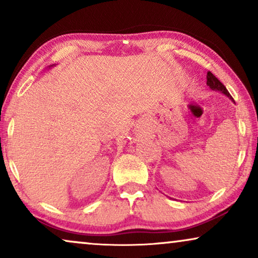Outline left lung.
Listing matches in <instances>:
<instances>
[{
	"mask_svg": "<svg viewBox=\"0 0 258 258\" xmlns=\"http://www.w3.org/2000/svg\"><path fill=\"white\" fill-rule=\"evenodd\" d=\"M207 84H208V86H209L213 90L221 91V93H223L224 95H227L228 97H230L231 100H232L231 95L229 94V91L227 90V88L224 87V84L222 83V82H220V80H218L217 77L215 76L214 74L211 73V72H208V73H207Z\"/></svg>",
	"mask_w": 258,
	"mask_h": 258,
	"instance_id": "left-lung-1",
	"label": "left lung"
}]
</instances>
